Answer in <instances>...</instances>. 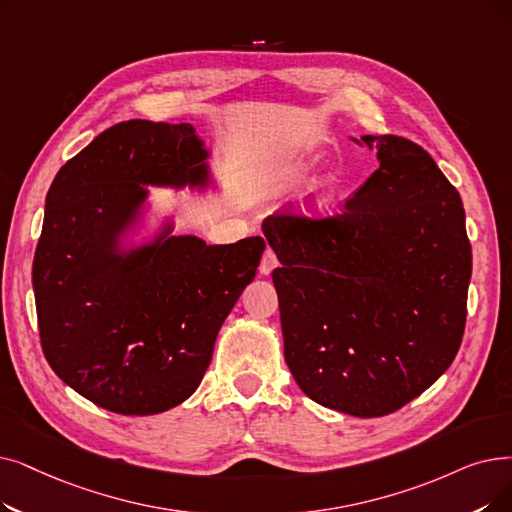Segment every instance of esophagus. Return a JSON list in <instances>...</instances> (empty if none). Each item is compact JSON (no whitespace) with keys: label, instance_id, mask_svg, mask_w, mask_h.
Segmentation results:
<instances>
[{"label":"esophagus","instance_id":"34e87169","mask_svg":"<svg viewBox=\"0 0 512 512\" xmlns=\"http://www.w3.org/2000/svg\"><path fill=\"white\" fill-rule=\"evenodd\" d=\"M274 268H278V257L272 249H265V253L261 257V263H259V272L263 276H268V274H272Z\"/></svg>","mask_w":512,"mask_h":512}]
</instances>
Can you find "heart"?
Here are the masks:
<instances>
[{"label":"heart","mask_w":512,"mask_h":512,"mask_svg":"<svg viewBox=\"0 0 512 512\" xmlns=\"http://www.w3.org/2000/svg\"><path fill=\"white\" fill-rule=\"evenodd\" d=\"M311 173H314V165L305 159H297L293 163H288V167L284 169L282 182L286 186H297V184H303L305 180H309ZM339 192H341V182L337 180V177H328V180L316 192V209L320 213L330 211L332 205L337 203Z\"/></svg>","instance_id":"heart-1"}]
</instances>
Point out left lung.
Wrapping results in <instances>:
<instances>
[{"instance_id": "8db88e82", "label": "left lung", "mask_w": 512, "mask_h": 512, "mask_svg": "<svg viewBox=\"0 0 512 512\" xmlns=\"http://www.w3.org/2000/svg\"><path fill=\"white\" fill-rule=\"evenodd\" d=\"M379 169L326 219L263 221L282 268L284 360L301 391L343 414L385 416L454 362L473 257L458 190L418 144L355 140Z\"/></svg>"}]
</instances>
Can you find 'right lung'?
<instances>
[{
    "instance_id": "add662e5",
    "label": "right lung",
    "mask_w": 512,
    "mask_h": 512,
    "mask_svg": "<svg viewBox=\"0 0 512 512\" xmlns=\"http://www.w3.org/2000/svg\"><path fill=\"white\" fill-rule=\"evenodd\" d=\"M209 150L190 123L123 121L66 163L50 186L33 259L41 349L96 406L148 416L201 385L217 332L251 284L261 236L207 244L167 219L133 244L146 186H209Z\"/></svg>"
}]
</instances>
